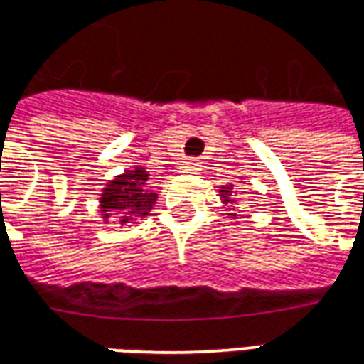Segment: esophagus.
<instances>
[{
    "label": "esophagus",
    "instance_id": "esophagus-1",
    "mask_svg": "<svg viewBox=\"0 0 364 364\" xmlns=\"http://www.w3.org/2000/svg\"><path fill=\"white\" fill-rule=\"evenodd\" d=\"M197 169H198L197 159H187V161L183 164V171H185V173H193V171H197Z\"/></svg>",
    "mask_w": 364,
    "mask_h": 364
}]
</instances>
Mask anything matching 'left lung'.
<instances>
[{
  "label": "left lung",
  "instance_id": "obj_1",
  "mask_svg": "<svg viewBox=\"0 0 364 364\" xmlns=\"http://www.w3.org/2000/svg\"><path fill=\"white\" fill-rule=\"evenodd\" d=\"M234 189H236L234 185H224V187H220V197L224 200V205H234L236 203L234 197L237 195V191ZM230 216H236V214H230Z\"/></svg>",
  "mask_w": 364,
  "mask_h": 364
}]
</instances>
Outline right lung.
<instances>
[{"label":"right lung","mask_w":364,"mask_h":364,"mask_svg":"<svg viewBox=\"0 0 364 364\" xmlns=\"http://www.w3.org/2000/svg\"><path fill=\"white\" fill-rule=\"evenodd\" d=\"M146 181L148 173L144 171V167L127 169L124 173L109 181L99 200L103 220L112 218L120 226H134L144 220V216H148L158 198Z\"/></svg>","instance_id":"1"}]
</instances>
